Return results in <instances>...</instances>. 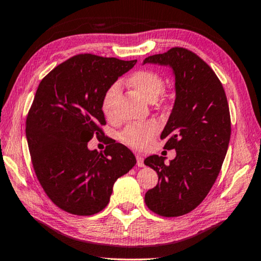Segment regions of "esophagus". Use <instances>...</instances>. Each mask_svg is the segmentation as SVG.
Listing matches in <instances>:
<instances>
[{"label":"esophagus","instance_id":"esophagus-1","mask_svg":"<svg viewBox=\"0 0 261 261\" xmlns=\"http://www.w3.org/2000/svg\"><path fill=\"white\" fill-rule=\"evenodd\" d=\"M137 165L139 167H143V166H145V164H143V158L141 155H139V154H137Z\"/></svg>","mask_w":261,"mask_h":261}]
</instances>
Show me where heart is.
I'll use <instances>...</instances> for the list:
<instances>
[{
  "mask_svg": "<svg viewBox=\"0 0 261 261\" xmlns=\"http://www.w3.org/2000/svg\"><path fill=\"white\" fill-rule=\"evenodd\" d=\"M128 85L138 92L143 99L154 102L162 89H164V80L158 73L153 70H139L135 71L128 77ZM120 95V85L113 84L106 90L102 101H101V108L103 114L107 118H113L116 100ZM156 132V126L154 123H139L130 124L124 128L121 133V140L133 148H143L147 143L150 141L153 135Z\"/></svg>",
  "mask_w": 261,
  "mask_h": 261,
  "instance_id": "b5f03b06",
  "label": "heart"
}]
</instances>
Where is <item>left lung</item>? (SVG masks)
Returning <instances> with one entry per match:
<instances>
[{
	"instance_id": "left-lung-1",
	"label": "left lung",
	"mask_w": 261,
	"mask_h": 261,
	"mask_svg": "<svg viewBox=\"0 0 261 261\" xmlns=\"http://www.w3.org/2000/svg\"><path fill=\"white\" fill-rule=\"evenodd\" d=\"M145 63L169 66L175 76L174 106L160 138L165 148L176 150L169 162L146 158L159 181L145 202L162 217H179L201 203L220 173L231 138L227 97L212 68L188 49L172 48Z\"/></svg>"
}]
</instances>
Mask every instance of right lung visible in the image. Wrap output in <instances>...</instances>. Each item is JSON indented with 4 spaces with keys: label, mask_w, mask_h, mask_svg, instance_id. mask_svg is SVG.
<instances>
[{
    "label": "right lung",
    "mask_w": 261,
    "mask_h": 261,
    "mask_svg": "<svg viewBox=\"0 0 261 261\" xmlns=\"http://www.w3.org/2000/svg\"><path fill=\"white\" fill-rule=\"evenodd\" d=\"M135 63L79 54L40 82L25 121L29 152L46 194L68 213L102 211L115 181L137 164L122 143L112 141L103 153L88 148L94 135L103 134L105 92Z\"/></svg>",
    "instance_id": "1"
}]
</instances>
